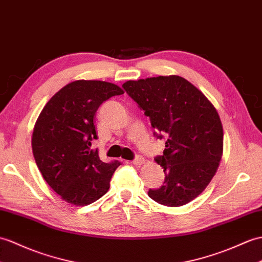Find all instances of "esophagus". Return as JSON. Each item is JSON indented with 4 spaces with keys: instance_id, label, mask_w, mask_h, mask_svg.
<instances>
[{
    "instance_id": "1",
    "label": "esophagus",
    "mask_w": 262,
    "mask_h": 262,
    "mask_svg": "<svg viewBox=\"0 0 262 262\" xmlns=\"http://www.w3.org/2000/svg\"><path fill=\"white\" fill-rule=\"evenodd\" d=\"M144 163H145V159H144V157H142V156H137L136 159L133 161V164H134V165H135V166H138V167H139V166H142Z\"/></svg>"
}]
</instances>
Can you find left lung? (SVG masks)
I'll use <instances>...</instances> for the list:
<instances>
[{
    "label": "left lung",
    "instance_id": "8db88e82",
    "mask_svg": "<svg viewBox=\"0 0 262 262\" xmlns=\"http://www.w3.org/2000/svg\"><path fill=\"white\" fill-rule=\"evenodd\" d=\"M145 111L160 135L167 136L156 163L165 181L148 196L165 206L185 205L198 198L215 175L223 154L220 116L206 96L180 76H159L123 84Z\"/></svg>",
    "mask_w": 262,
    "mask_h": 262
}]
</instances>
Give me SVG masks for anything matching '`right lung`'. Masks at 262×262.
<instances>
[{"label": "right lung", "instance_id": "right-lung-1", "mask_svg": "<svg viewBox=\"0 0 262 262\" xmlns=\"http://www.w3.org/2000/svg\"><path fill=\"white\" fill-rule=\"evenodd\" d=\"M124 90L113 82L76 80L54 94L42 109L32 133V151L47 183L66 202L91 204L106 194L118 162L103 163L95 115L101 103Z\"/></svg>", "mask_w": 262, "mask_h": 262}]
</instances>
